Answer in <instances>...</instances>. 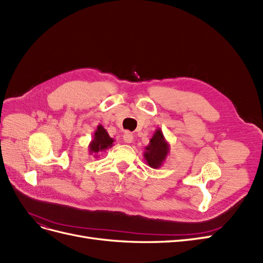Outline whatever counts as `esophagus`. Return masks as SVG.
Here are the masks:
<instances>
[{"mask_svg":"<svg viewBox=\"0 0 263 263\" xmlns=\"http://www.w3.org/2000/svg\"><path fill=\"white\" fill-rule=\"evenodd\" d=\"M123 139L124 141L126 142V144H132L133 140H134V135L129 132H125L124 133V136H123Z\"/></svg>","mask_w":263,"mask_h":263,"instance_id":"1","label":"esophagus"}]
</instances>
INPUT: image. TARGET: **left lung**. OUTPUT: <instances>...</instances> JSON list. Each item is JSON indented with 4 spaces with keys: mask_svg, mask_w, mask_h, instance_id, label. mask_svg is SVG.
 <instances>
[{
    "mask_svg": "<svg viewBox=\"0 0 263 263\" xmlns=\"http://www.w3.org/2000/svg\"><path fill=\"white\" fill-rule=\"evenodd\" d=\"M170 153V145L165 140L161 128H157L153 137L150 138L149 145L145 148L144 158L147 164L153 169H159L164 163L166 157Z\"/></svg>",
    "mask_w": 263,
    "mask_h": 263,
    "instance_id": "obj_1",
    "label": "left lung"
}]
</instances>
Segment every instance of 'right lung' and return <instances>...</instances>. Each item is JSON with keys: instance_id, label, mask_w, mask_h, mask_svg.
I'll use <instances>...</instances> for the list:
<instances>
[{"instance_id": "add662e5", "label": "right lung", "mask_w": 263, "mask_h": 263, "mask_svg": "<svg viewBox=\"0 0 263 263\" xmlns=\"http://www.w3.org/2000/svg\"><path fill=\"white\" fill-rule=\"evenodd\" d=\"M114 139L109 137L107 130L101 124L98 125L93 134V138L89 144V154L94 158H99L100 153L113 147Z\"/></svg>"}]
</instances>
